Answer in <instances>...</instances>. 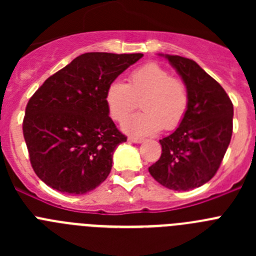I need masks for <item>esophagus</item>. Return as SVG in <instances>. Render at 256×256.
Segmentation results:
<instances>
[{
  "label": "esophagus",
  "instance_id": "obj_1",
  "mask_svg": "<svg viewBox=\"0 0 256 256\" xmlns=\"http://www.w3.org/2000/svg\"><path fill=\"white\" fill-rule=\"evenodd\" d=\"M128 141L133 142V144H142V142H144V138H138V137H130Z\"/></svg>",
  "mask_w": 256,
  "mask_h": 256
}]
</instances>
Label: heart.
Masks as SVG:
<instances>
[{"instance_id": "obj_1", "label": "heart", "mask_w": 256, "mask_h": 256, "mask_svg": "<svg viewBox=\"0 0 256 256\" xmlns=\"http://www.w3.org/2000/svg\"><path fill=\"white\" fill-rule=\"evenodd\" d=\"M142 98V112L130 115L122 128L130 136H151L162 130H174L188 110L186 84L172 76L170 72L156 62H148L132 70L128 83L112 80L106 87L105 104L110 116L124 120Z\"/></svg>"}]
</instances>
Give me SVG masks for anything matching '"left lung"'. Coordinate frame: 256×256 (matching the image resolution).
<instances>
[{
    "label": "left lung",
    "instance_id": "obj_1",
    "mask_svg": "<svg viewBox=\"0 0 256 256\" xmlns=\"http://www.w3.org/2000/svg\"><path fill=\"white\" fill-rule=\"evenodd\" d=\"M188 91L186 116L160 140L162 156L148 168L160 184L188 191L209 182L218 170L232 137L234 105L220 84L194 60L162 55Z\"/></svg>",
    "mask_w": 256,
    "mask_h": 256
}]
</instances>
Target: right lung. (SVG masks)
<instances>
[{
    "instance_id": "right-lung-1",
    "label": "right lung",
    "mask_w": 256,
    "mask_h": 256,
    "mask_svg": "<svg viewBox=\"0 0 256 256\" xmlns=\"http://www.w3.org/2000/svg\"><path fill=\"white\" fill-rule=\"evenodd\" d=\"M142 56L87 52L30 97L22 133L33 170L47 186L83 195L108 178L115 148L126 137L108 116L106 87Z\"/></svg>"
}]
</instances>
